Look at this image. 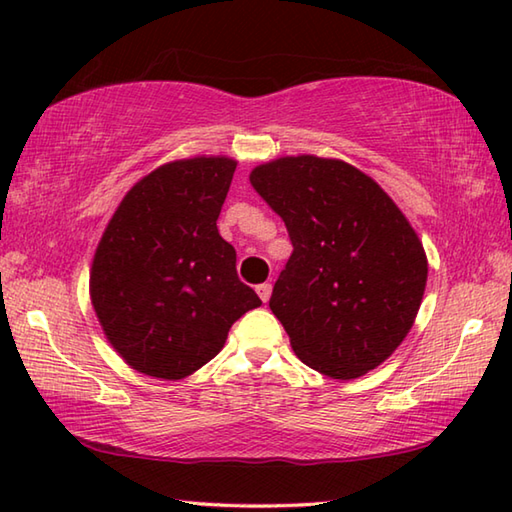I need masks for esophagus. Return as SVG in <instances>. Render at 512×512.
Returning a JSON list of instances; mask_svg holds the SVG:
<instances>
[{
  "label": "esophagus",
  "instance_id": "34e87169",
  "mask_svg": "<svg viewBox=\"0 0 512 512\" xmlns=\"http://www.w3.org/2000/svg\"><path fill=\"white\" fill-rule=\"evenodd\" d=\"M270 292H273V286H270L268 281H266V284H259L257 286V295H259V299H262L264 303L270 299Z\"/></svg>",
  "mask_w": 512,
  "mask_h": 512
}]
</instances>
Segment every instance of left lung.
<instances>
[{"label": "left lung", "mask_w": 512, "mask_h": 512, "mask_svg": "<svg viewBox=\"0 0 512 512\" xmlns=\"http://www.w3.org/2000/svg\"><path fill=\"white\" fill-rule=\"evenodd\" d=\"M250 184L292 242L268 306L295 354L339 380L387 361L416 321L429 273L396 202L350 162L308 154L264 162Z\"/></svg>", "instance_id": "1"}]
</instances>
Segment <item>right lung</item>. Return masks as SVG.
<instances>
[{"instance_id":"add662e5","label":"right lung","mask_w":512,"mask_h":512,"mask_svg":"<svg viewBox=\"0 0 512 512\" xmlns=\"http://www.w3.org/2000/svg\"><path fill=\"white\" fill-rule=\"evenodd\" d=\"M237 160L195 156L147 173L96 246L90 297L107 341L145 376L180 380L222 350L231 325L262 306L217 231Z\"/></svg>"}]
</instances>
